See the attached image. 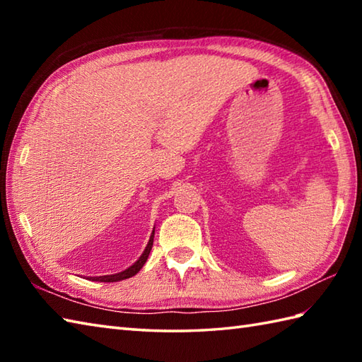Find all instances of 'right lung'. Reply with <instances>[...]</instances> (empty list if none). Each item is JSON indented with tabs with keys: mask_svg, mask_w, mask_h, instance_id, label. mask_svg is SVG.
Returning a JSON list of instances; mask_svg holds the SVG:
<instances>
[{
	"mask_svg": "<svg viewBox=\"0 0 362 362\" xmlns=\"http://www.w3.org/2000/svg\"><path fill=\"white\" fill-rule=\"evenodd\" d=\"M153 233H156V227H153L152 233H151V236H149L148 245H146V249L143 250V253L140 255V258H138L132 266H129L127 269H124V271H121V272H118V274H112V275H99V276H88L87 280L104 281V283H113V281H121V280L130 279V276H134L135 274L140 272V269L144 266L146 261H148V257H149V253H151L152 243H153Z\"/></svg>",
	"mask_w": 362,
	"mask_h": 362,
	"instance_id": "obj_1",
	"label": "right lung"
}]
</instances>
